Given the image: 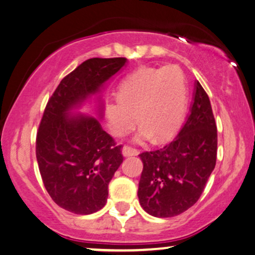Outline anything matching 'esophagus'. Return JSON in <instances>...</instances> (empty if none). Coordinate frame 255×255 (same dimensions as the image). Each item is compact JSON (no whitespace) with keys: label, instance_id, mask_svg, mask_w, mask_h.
Returning a JSON list of instances; mask_svg holds the SVG:
<instances>
[{"label":"esophagus","instance_id":"obj_1","mask_svg":"<svg viewBox=\"0 0 255 255\" xmlns=\"http://www.w3.org/2000/svg\"><path fill=\"white\" fill-rule=\"evenodd\" d=\"M122 154H124V156H131V155H137L138 154V150L135 149L133 147H129V146H125L122 148Z\"/></svg>","mask_w":255,"mask_h":255}]
</instances>
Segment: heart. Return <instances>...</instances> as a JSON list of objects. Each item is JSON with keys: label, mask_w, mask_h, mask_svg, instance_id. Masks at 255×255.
Segmentation results:
<instances>
[{"label": "heart", "mask_w": 255, "mask_h": 255, "mask_svg": "<svg viewBox=\"0 0 255 255\" xmlns=\"http://www.w3.org/2000/svg\"><path fill=\"white\" fill-rule=\"evenodd\" d=\"M119 99L108 100L105 117L109 129L124 136L142 124L135 141L155 136L157 141L172 137L185 118L188 92L185 75L179 67L140 68L122 81Z\"/></svg>", "instance_id": "obj_1"}]
</instances>
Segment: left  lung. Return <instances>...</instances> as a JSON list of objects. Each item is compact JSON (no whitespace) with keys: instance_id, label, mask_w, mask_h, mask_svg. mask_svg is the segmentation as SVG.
<instances>
[{"instance_id":"obj_1","label":"left lung","mask_w":255,"mask_h":255,"mask_svg":"<svg viewBox=\"0 0 255 255\" xmlns=\"http://www.w3.org/2000/svg\"><path fill=\"white\" fill-rule=\"evenodd\" d=\"M218 131L207 93L195 82L191 114L172 142L140 154L137 196L156 218H172L198 201L217 162Z\"/></svg>"}]
</instances>
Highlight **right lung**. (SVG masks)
Listing matches in <instances>:
<instances>
[{
	"label": "right lung",
	"mask_w": 255,
	"mask_h": 255,
	"mask_svg": "<svg viewBox=\"0 0 255 255\" xmlns=\"http://www.w3.org/2000/svg\"><path fill=\"white\" fill-rule=\"evenodd\" d=\"M127 62L125 57L86 60L64 76L48 100L36 135V159L43 185L56 205L92 214L107 202L108 185L124 161L95 118L69 115Z\"/></svg>",
	"instance_id": "obj_1"
}]
</instances>
